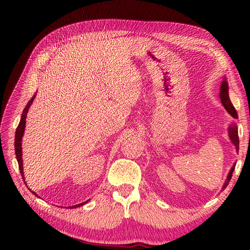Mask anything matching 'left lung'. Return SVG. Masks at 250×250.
I'll return each instance as SVG.
<instances>
[{"label": "left lung", "instance_id": "1", "mask_svg": "<svg viewBox=\"0 0 250 250\" xmlns=\"http://www.w3.org/2000/svg\"><path fill=\"white\" fill-rule=\"evenodd\" d=\"M221 100H222L223 105L225 107V109L228 111V113H229V115L232 118H235V119H236L237 112H236V110L234 108V105H232L231 103H230L229 97H228V84L226 83V80H224V82L222 83V86H221ZM228 132H229V138H230L231 142L234 143V146H236V150H237V152H238V150H239V138H238V130H237V125H230L229 130H228ZM234 168H235V166L231 167L229 174H228V176H227V181H226L225 185H224V188H226L228 182L230 181Z\"/></svg>", "mask_w": 250, "mask_h": 250}]
</instances>
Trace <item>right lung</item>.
Returning a JSON list of instances; mask_svg holds the SVG:
<instances>
[{"label": "right lung", "instance_id": "add662e5", "mask_svg": "<svg viewBox=\"0 0 250 250\" xmlns=\"http://www.w3.org/2000/svg\"><path fill=\"white\" fill-rule=\"evenodd\" d=\"M33 100H34V97H33L31 100L28 101V104H26V107L24 108L23 113H22V118H21V121H20V124L18 125V129H16V132H15V143H14L15 154H16V159H18L19 168H20V172H21V175H22V177L24 176V173H23V160H22V137H23L24 129H25V120H26L28 108L31 107ZM34 194H35V193H34ZM35 195H36V194H35ZM83 203H82V204L76 205V206H71V208H73V207L80 206V205H83Z\"/></svg>", "mask_w": 250, "mask_h": 250}]
</instances>
